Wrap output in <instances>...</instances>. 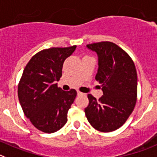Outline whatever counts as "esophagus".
Returning a JSON list of instances; mask_svg holds the SVG:
<instances>
[{
  "label": "esophagus",
  "mask_w": 157,
  "mask_h": 157,
  "mask_svg": "<svg viewBox=\"0 0 157 157\" xmlns=\"http://www.w3.org/2000/svg\"><path fill=\"white\" fill-rule=\"evenodd\" d=\"M77 94L82 95V94H83V93H82V92H80V91H79V90H77Z\"/></svg>",
  "instance_id": "34e87169"
}]
</instances>
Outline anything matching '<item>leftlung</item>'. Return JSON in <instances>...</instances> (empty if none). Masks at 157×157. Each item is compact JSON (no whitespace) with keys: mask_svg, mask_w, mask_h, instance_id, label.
<instances>
[{"mask_svg":"<svg viewBox=\"0 0 157 157\" xmlns=\"http://www.w3.org/2000/svg\"><path fill=\"white\" fill-rule=\"evenodd\" d=\"M98 59L95 79L101 83L103 96L99 100L88 94L89 105L84 109L90 125L100 132L115 131L132 112L137 97V73L129 56L110 42L87 45Z\"/></svg>","mask_w":157,"mask_h":157,"instance_id":"8db88e82","label":"left lung"}]
</instances>
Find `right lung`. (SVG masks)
Returning <instances> with one entry per match:
<instances>
[{
    "label": "right lung",
    "mask_w": 157,
    "mask_h": 157,
    "mask_svg": "<svg viewBox=\"0 0 157 157\" xmlns=\"http://www.w3.org/2000/svg\"><path fill=\"white\" fill-rule=\"evenodd\" d=\"M76 48L77 45L44 49L33 56L24 69L17 87L19 102L25 115L43 132H55L67 121L77 91H64L56 81L62 77L65 59Z\"/></svg>",
    "instance_id": "right-lung-1"
}]
</instances>
